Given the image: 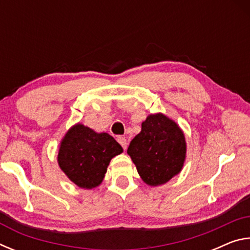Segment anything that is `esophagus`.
<instances>
[{
	"mask_svg": "<svg viewBox=\"0 0 250 250\" xmlns=\"http://www.w3.org/2000/svg\"><path fill=\"white\" fill-rule=\"evenodd\" d=\"M117 140H118V142L120 143V146L125 150L126 146H128V141H126V139L124 138V137H118Z\"/></svg>",
	"mask_w": 250,
	"mask_h": 250,
	"instance_id": "obj_1",
	"label": "esophagus"
}]
</instances>
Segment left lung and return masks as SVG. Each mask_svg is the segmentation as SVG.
Wrapping results in <instances>:
<instances>
[{
    "label": "left lung",
    "mask_w": 250,
    "mask_h": 250,
    "mask_svg": "<svg viewBox=\"0 0 250 250\" xmlns=\"http://www.w3.org/2000/svg\"><path fill=\"white\" fill-rule=\"evenodd\" d=\"M185 153L183 132L162 113L147 117L128 147L139 175L151 186L167 183L176 175L183 167Z\"/></svg>",
    "instance_id": "left-lung-1"
}]
</instances>
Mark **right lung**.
Here are the masks:
<instances>
[{"instance_id":"1","label":"right lung","mask_w":250,"mask_h":250,"mask_svg":"<svg viewBox=\"0 0 250 250\" xmlns=\"http://www.w3.org/2000/svg\"><path fill=\"white\" fill-rule=\"evenodd\" d=\"M122 151L108 133H96L83 125H76L62 139L58 164L79 188H94L103 182L110 160Z\"/></svg>"}]
</instances>
